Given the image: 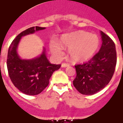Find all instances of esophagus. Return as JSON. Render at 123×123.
Returning a JSON list of instances; mask_svg holds the SVG:
<instances>
[{"label":"esophagus","instance_id":"34e87169","mask_svg":"<svg viewBox=\"0 0 123 123\" xmlns=\"http://www.w3.org/2000/svg\"><path fill=\"white\" fill-rule=\"evenodd\" d=\"M68 66H69V64H67V63H62V64H61V67H68Z\"/></svg>","mask_w":123,"mask_h":123}]
</instances>
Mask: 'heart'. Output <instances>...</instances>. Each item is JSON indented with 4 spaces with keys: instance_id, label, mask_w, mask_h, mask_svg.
I'll use <instances>...</instances> for the list:
<instances>
[{
    "instance_id": "obj_1",
    "label": "heart",
    "mask_w": 123,
    "mask_h": 123,
    "mask_svg": "<svg viewBox=\"0 0 123 123\" xmlns=\"http://www.w3.org/2000/svg\"><path fill=\"white\" fill-rule=\"evenodd\" d=\"M61 43L64 47L69 48L68 53L74 61L84 62L90 59L99 45V39L96 35L84 31L67 34L62 36ZM51 51L56 56L63 54L62 47L56 41L51 43Z\"/></svg>"
}]
</instances>
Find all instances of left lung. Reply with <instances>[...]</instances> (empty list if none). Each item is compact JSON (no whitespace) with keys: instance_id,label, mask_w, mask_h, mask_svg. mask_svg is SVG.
Wrapping results in <instances>:
<instances>
[{"instance_id":"obj_1","label":"left lung","mask_w":123,"mask_h":123,"mask_svg":"<svg viewBox=\"0 0 123 123\" xmlns=\"http://www.w3.org/2000/svg\"><path fill=\"white\" fill-rule=\"evenodd\" d=\"M102 45L98 53L83 64L75 65L76 76L73 85L80 93L93 95L107 85L113 76L117 52L113 41L101 31Z\"/></svg>"}]
</instances>
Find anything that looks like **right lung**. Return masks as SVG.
Returning a JSON list of instances; mask_svg holds the SVG:
<instances>
[{"label": "right lung", "instance_id": "add662e5", "mask_svg": "<svg viewBox=\"0 0 123 123\" xmlns=\"http://www.w3.org/2000/svg\"><path fill=\"white\" fill-rule=\"evenodd\" d=\"M45 28L31 27L21 32L10 44L7 56V68L10 78L20 92L30 95L40 93L49 85V79L61 64H51L44 49L40 56L30 60H23L17 53L18 43L24 35L35 33Z\"/></svg>", "mask_w": 123, "mask_h": 123}]
</instances>
